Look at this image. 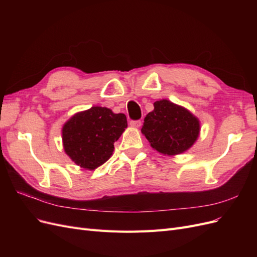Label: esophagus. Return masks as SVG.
Instances as JSON below:
<instances>
[{"instance_id":"34e87169","label":"esophagus","mask_w":257,"mask_h":257,"mask_svg":"<svg viewBox=\"0 0 257 257\" xmlns=\"http://www.w3.org/2000/svg\"><path fill=\"white\" fill-rule=\"evenodd\" d=\"M130 125L133 126V127H139L142 125V121L141 120H132L130 122Z\"/></svg>"}]
</instances>
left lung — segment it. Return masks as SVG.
Masks as SVG:
<instances>
[{
	"label": "left lung",
	"instance_id": "8db88e82",
	"mask_svg": "<svg viewBox=\"0 0 257 257\" xmlns=\"http://www.w3.org/2000/svg\"><path fill=\"white\" fill-rule=\"evenodd\" d=\"M144 120L143 134L155 150L179 154L193 146L199 134V121L185 108L167 99L158 100Z\"/></svg>",
	"mask_w": 257,
	"mask_h": 257
}]
</instances>
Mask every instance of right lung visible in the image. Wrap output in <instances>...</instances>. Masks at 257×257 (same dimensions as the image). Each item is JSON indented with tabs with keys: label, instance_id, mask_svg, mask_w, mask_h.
Returning <instances> with one entry per match:
<instances>
[{
	"label": "right lung",
	"instance_id": "right-lung-1",
	"mask_svg": "<svg viewBox=\"0 0 257 257\" xmlns=\"http://www.w3.org/2000/svg\"><path fill=\"white\" fill-rule=\"evenodd\" d=\"M126 126L124 113H113L106 107H92L76 113L64 124V150L77 165L95 169L110 158L113 143Z\"/></svg>",
	"mask_w": 257,
	"mask_h": 257
}]
</instances>
